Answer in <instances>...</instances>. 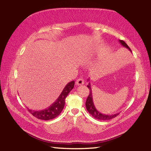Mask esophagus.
Here are the masks:
<instances>
[{"label":"esophagus","instance_id":"34e87169","mask_svg":"<svg viewBox=\"0 0 151 151\" xmlns=\"http://www.w3.org/2000/svg\"><path fill=\"white\" fill-rule=\"evenodd\" d=\"M76 84L80 86V85H83L84 84V79L82 78H80L78 79H77V81L76 82Z\"/></svg>","mask_w":151,"mask_h":151}]
</instances>
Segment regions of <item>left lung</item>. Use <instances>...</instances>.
<instances>
[{"label":"left lung","instance_id":"left-lung-1","mask_svg":"<svg viewBox=\"0 0 151 151\" xmlns=\"http://www.w3.org/2000/svg\"><path fill=\"white\" fill-rule=\"evenodd\" d=\"M119 42L121 44L123 45V47H126L127 49H129L130 52H132V50L130 49V47L127 45V44L124 42L123 40H119ZM88 81H89V80L88 79ZM88 88L89 89V93L88 95V97L87 98V100H86V107L88 112L93 117L95 118L96 119L98 120H101V121H106V120H110L115 117L116 116L119 114V113L115 114H102L101 112H99L97 109H96L95 105L93 104V96H92V91H91V85L90 83H89V84L87 86Z\"/></svg>","mask_w":151,"mask_h":151}]
</instances>
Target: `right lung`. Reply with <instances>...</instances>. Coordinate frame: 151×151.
I'll return each instance as SVG.
<instances>
[{
	"label": "right lung",
	"instance_id": "right-lung-1",
	"mask_svg": "<svg viewBox=\"0 0 151 151\" xmlns=\"http://www.w3.org/2000/svg\"><path fill=\"white\" fill-rule=\"evenodd\" d=\"M75 86V81H71L67 84L65 87L63 89L60 96L56 99V101L54 102L52 105H50L49 108L45 109L43 110L35 111L28 109L30 113L41 120H50L56 117L60 114L65 105V99L67 97L69 93L72 90Z\"/></svg>",
	"mask_w": 151,
	"mask_h": 151
}]
</instances>
